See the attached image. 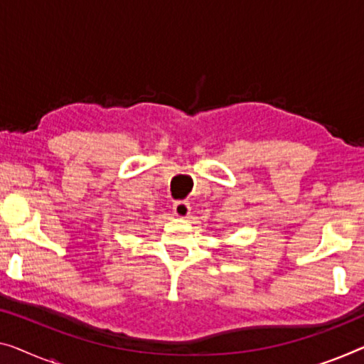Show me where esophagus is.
<instances>
[{
	"label": "esophagus",
	"mask_w": 364,
	"mask_h": 364,
	"mask_svg": "<svg viewBox=\"0 0 364 364\" xmlns=\"http://www.w3.org/2000/svg\"><path fill=\"white\" fill-rule=\"evenodd\" d=\"M189 210H191V205H189L188 200H175V204H173V213H175L178 217H186L189 214Z\"/></svg>",
	"instance_id": "esophagus-1"
}]
</instances>
